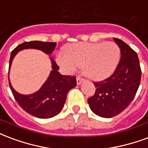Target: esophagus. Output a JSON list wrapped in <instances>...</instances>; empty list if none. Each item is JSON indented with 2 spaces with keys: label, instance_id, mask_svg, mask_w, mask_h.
Wrapping results in <instances>:
<instances>
[{
  "label": "esophagus",
  "instance_id": "esophagus-1",
  "mask_svg": "<svg viewBox=\"0 0 148 148\" xmlns=\"http://www.w3.org/2000/svg\"><path fill=\"white\" fill-rule=\"evenodd\" d=\"M76 79H77V85H80V84H81V83L83 81H84V79H83L82 77H77V78H76Z\"/></svg>",
  "mask_w": 148,
  "mask_h": 148
}]
</instances>
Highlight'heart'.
Instances as JSON below:
<instances>
[{"label":"heart","instance_id":"b5f03b06","mask_svg":"<svg viewBox=\"0 0 148 148\" xmlns=\"http://www.w3.org/2000/svg\"><path fill=\"white\" fill-rule=\"evenodd\" d=\"M121 51L119 45L108 42H78L66 47V52L60 51L56 61L68 73H74L82 66L83 73L92 80L104 79L113 73L119 64Z\"/></svg>","mask_w":148,"mask_h":148}]
</instances>
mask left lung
Returning a JSON list of instances; mask_svg holds the SVG:
<instances>
[{
  "instance_id": "left-lung-1",
  "label": "left lung",
  "mask_w": 148,
  "mask_h": 148,
  "mask_svg": "<svg viewBox=\"0 0 148 148\" xmlns=\"http://www.w3.org/2000/svg\"><path fill=\"white\" fill-rule=\"evenodd\" d=\"M114 40L120 48V61L112 75L94 82L96 90L88 99L92 112L103 118H112L122 112L134 99L141 79L136 52L120 39L114 38Z\"/></svg>"
}]
</instances>
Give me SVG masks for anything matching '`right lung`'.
<instances>
[{
	"label": "right lung",
	"instance_id": "1",
	"mask_svg": "<svg viewBox=\"0 0 148 148\" xmlns=\"http://www.w3.org/2000/svg\"><path fill=\"white\" fill-rule=\"evenodd\" d=\"M56 42L29 41L18 45L11 53L9 70L14 56L16 53L25 49H39L45 53L51 55L56 49ZM52 64V71L49 78L42 87L31 95H22L18 93L11 85L9 86L14 98L18 105L26 112L39 119H50L57 115L62 110L65 103L68 92L77 85L75 76H66L60 74V69L52 58H50Z\"/></svg>",
	"mask_w": 148,
	"mask_h": 148
}]
</instances>
